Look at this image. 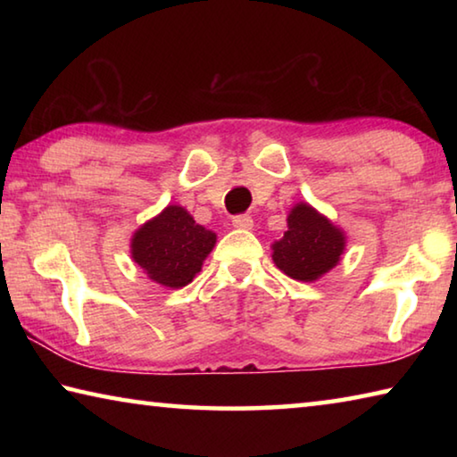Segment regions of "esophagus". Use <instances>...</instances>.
I'll list each match as a JSON object with an SVG mask.
<instances>
[{"instance_id":"esophagus-1","label":"esophagus","mask_w":457,"mask_h":457,"mask_svg":"<svg viewBox=\"0 0 457 457\" xmlns=\"http://www.w3.org/2000/svg\"><path fill=\"white\" fill-rule=\"evenodd\" d=\"M231 226L237 228V229H252L253 220L250 218V215H236V218L231 220Z\"/></svg>"}]
</instances>
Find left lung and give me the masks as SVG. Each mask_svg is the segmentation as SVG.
Wrapping results in <instances>:
<instances>
[{
  "mask_svg": "<svg viewBox=\"0 0 457 457\" xmlns=\"http://www.w3.org/2000/svg\"><path fill=\"white\" fill-rule=\"evenodd\" d=\"M272 250L274 264L286 276L312 282L337 266L345 236L311 205L298 204L288 215V231Z\"/></svg>",
  "mask_w": 457,
  "mask_h": 457,
  "instance_id": "obj_1",
  "label": "left lung"
}]
</instances>
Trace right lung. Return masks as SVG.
<instances>
[{"label": "right lung", "instance_id": "add662e5", "mask_svg": "<svg viewBox=\"0 0 457 457\" xmlns=\"http://www.w3.org/2000/svg\"><path fill=\"white\" fill-rule=\"evenodd\" d=\"M213 245V231L195 223L183 207L169 205L163 213L137 229L130 253L151 280L169 288H181L199 272Z\"/></svg>", "mask_w": 457, "mask_h": 457}]
</instances>
